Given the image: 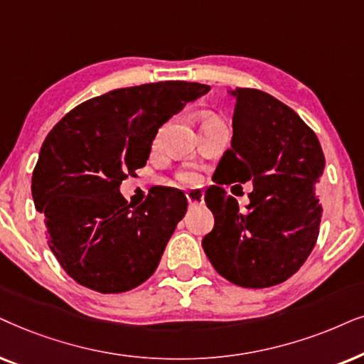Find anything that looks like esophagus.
Wrapping results in <instances>:
<instances>
[{"instance_id": "34e87169", "label": "esophagus", "mask_w": 364, "mask_h": 364, "mask_svg": "<svg viewBox=\"0 0 364 364\" xmlns=\"http://www.w3.org/2000/svg\"><path fill=\"white\" fill-rule=\"evenodd\" d=\"M186 200L190 205H201L203 200H205V193H203V190H191L186 193Z\"/></svg>"}]
</instances>
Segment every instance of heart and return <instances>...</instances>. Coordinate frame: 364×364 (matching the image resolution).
Segmentation results:
<instances>
[{"label": "heart", "instance_id": "1", "mask_svg": "<svg viewBox=\"0 0 364 364\" xmlns=\"http://www.w3.org/2000/svg\"><path fill=\"white\" fill-rule=\"evenodd\" d=\"M176 179L181 185H196L200 181V176L193 171H179L176 174Z\"/></svg>", "mask_w": 364, "mask_h": 364}]
</instances>
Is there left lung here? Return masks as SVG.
<instances>
[{
    "label": "left lung",
    "mask_w": 364,
    "mask_h": 364,
    "mask_svg": "<svg viewBox=\"0 0 364 364\" xmlns=\"http://www.w3.org/2000/svg\"><path fill=\"white\" fill-rule=\"evenodd\" d=\"M231 96V148L216 173L226 183L253 181L254 191L240 210L219 185L208 188L215 228L201 245L223 278L269 288L296 273L316 245L324 154L313 129L274 96L255 88H235Z\"/></svg>",
    "instance_id": "1"
}]
</instances>
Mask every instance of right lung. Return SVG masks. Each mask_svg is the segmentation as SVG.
I'll return each instance as SVG.
<instances>
[{"label": "right lung", "mask_w": 364, "mask_h": 364, "mask_svg": "<svg viewBox=\"0 0 364 364\" xmlns=\"http://www.w3.org/2000/svg\"><path fill=\"white\" fill-rule=\"evenodd\" d=\"M208 91L188 81L114 90L77 105L48 133L31 195L50 250L81 287L124 293L158 268L186 196L158 188L132 206L119 185L146 164L159 126Z\"/></svg>", "instance_id": "right-lung-1"}]
</instances>
